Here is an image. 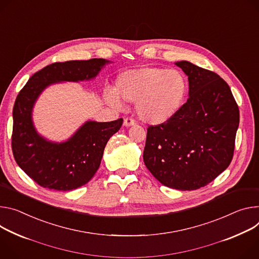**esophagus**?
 <instances>
[{
  "instance_id": "34e87169",
  "label": "esophagus",
  "mask_w": 259,
  "mask_h": 259,
  "mask_svg": "<svg viewBox=\"0 0 259 259\" xmlns=\"http://www.w3.org/2000/svg\"><path fill=\"white\" fill-rule=\"evenodd\" d=\"M135 124H136V122H135V120L132 119V117H126V119L124 120V126L125 127H130V126H133Z\"/></svg>"
}]
</instances>
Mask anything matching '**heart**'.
<instances>
[{"label":"heart","instance_id":"1","mask_svg":"<svg viewBox=\"0 0 259 259\" xmlns=\"http://www.w3.org/2000/svg\"><path fill=\"white\" fill-rule=\"evenodd\" d=\"M188 80L177 69L143 67L127 70L117 76L113 94H106V101L121 106V100L136 102L139 119L150 125L170 121L184 104Z\"/></svg>","mask_w":259,"mask_h":259}]
</instances>
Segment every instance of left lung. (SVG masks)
Masks as SVG:
<instances>
[{"instance_id":"1","label":"left lung","mask_w":259,"mask_h":259,"mask_svg":"<svg viewBox=\"0 0 259 259\" xmlns=\"http://www.w3.org/2000/svg\"><path fill=\"white\" fill-rule=\"evenodd\" d=\"M189 81V98L165 124L150 126L144 162L164 186L196 190L230 164L240 111L229 85L213 71L177 62Z\"/></svg>"}]
</instances>
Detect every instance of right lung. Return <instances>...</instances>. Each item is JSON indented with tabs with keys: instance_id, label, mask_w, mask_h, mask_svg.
Wrapping results in <instances>:
<instances>
[{
	"instance_id": "right-lung-1",
	"label": "right lung",
	"mask_w": 259,
	"mask_h": 259,
	"mask_svg": "<svg viewBox=\"0 0 259 259\" xmlns=\"http://www.w3.org/2000/svg\"><path fill=\"white\" fill-rule=\"evenodd\" d=\"M108 63L104 59L54 63L32 75L18 93L13 106L12 152L18 166L41 187L70 191L85 185L98 170L108 139L120 130L123 119L88 121L66 142L53 143L34 127L36 100L53 83L95 78Z\"/></svg>"
}]
</instances>
